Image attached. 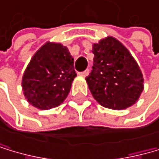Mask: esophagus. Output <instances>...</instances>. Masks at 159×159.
I'll return each mask as SVG.
<instances>
[{"label":"esophagus","mask_w":159,"mask_h":159,"mask_svg":"<svg viewBox=\"0 0 159 159\" xmlns=\"http://www.w3.org/2000/svg\"><path fill=\"white\" fill-rule=\"evenodd\" d=\"M89 72H90L89 69H86V70H84V71H82V72L79 73V75H80V76H83V77H86V76H88Z\"/></svg>","instance_id":"1"}]
</instances>
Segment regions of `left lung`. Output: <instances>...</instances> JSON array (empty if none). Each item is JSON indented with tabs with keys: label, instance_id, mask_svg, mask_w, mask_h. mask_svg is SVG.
<instances>
[{
	"label": "left lung",
	"instance_id": "8db88e82",
	"mask_svg": "<svg viewBox=\"0 0 159 159\" xmlns=\"http://www.w3.org/2000/svg\"><path fill=\"white\" fill-rule=\"evenodd\" d=\"M94 64L86 77L94 99L101 106L121 110L139 100L144 78L131 53L113 37L93 45Z\"/></svg>",
	"mask_w": 159,
	"mask_h": 159
}]
</instances>
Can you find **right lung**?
Instances as JSON below:
<instances>
[{"label": "right lung", "instance_id": "add662e5", "mask_svg": "<svg viewBox=\"0 0 159 159\" xmlns=\"http://www.w3.org/2000/svg\"><path fill=\"white\" fill-rule=\"evenodd\" d=\"M73 63L74 58L61 44L48 42L41 47L22 77V89L28 102L43 110L63 102L77 76Z\"/></svg>", "mask_w": 159, "mask_h": 159}]
</instances>
